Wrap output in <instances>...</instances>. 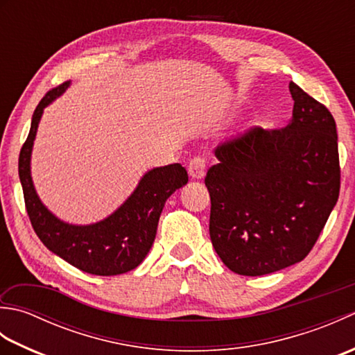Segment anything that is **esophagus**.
I'll return each mask as SVG.
<instances>
[{"instance_id": "34e87169", "label": "esophagus", "mask_w": 355, "mask_h": 355, "mask_svg": "<svg viewBox=\"0 0 355 355\" xmlns=\"http://www.w3.org/2000/svg\"><path fill=\"white\" fill-rule=\"evenodd\" d=\"M206 166H207V162H206V158H202V157H193L192 160L189 162V173H191V177L192 178H202L206 175Z\"/></svg>"}]
</instances>
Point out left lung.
I'll return each instance as SVG.
<instances>
[{
    "instance_id": "1",
    "label": "left lung",
    "mask_w": 355,
    "mask_h": 355,
    "mask_svg": "<svg viewBox=\"0 0 355 355\" xmlns=\"http://www.w3.org/2000/svg\"><path fill=\"white\" fill-rule=\"evenodd\" d=\"M290 123L250 130L218 146L205 178L209 232L232 271L261 276L311 252L340 192L336 120L325 105L290 82Z\"/></svg>"
}]
</instances>
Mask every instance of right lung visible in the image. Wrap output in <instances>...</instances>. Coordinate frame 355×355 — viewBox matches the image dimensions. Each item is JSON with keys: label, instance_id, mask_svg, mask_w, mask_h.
<instances>
[{"label": "right lung", "instance_id": "add662e5", "mask_svg": "<svg viewBox=\"0 0 355 355\" xmlns=\"http://www.w3.org/2000/svg\"><path fill=\"white\" fill-rule=\"evenodd\" d=\"M70 82L51 88L33 112L27 140L21 148L18 172L24 192L27 215L35 233L50 252L73 267L97 276H114L131 271L153 247L164 202L187 183V172L180 163L149 171L137 189L107 220L92 225H71L50 214L37 198L30 177V154L44 108L55 101Z\"/></svg>", "mask_w": 355, "mask_h": 355}]
</instances>
